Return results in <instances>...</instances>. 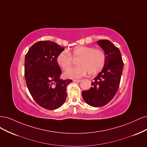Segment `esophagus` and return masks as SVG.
I'll list each match as a JSON object with an SVG mask.
<instances>
[{
	"label": "esophagus",
	"instance_id": "obj_1",
	"mask_svg": "<svg viewBox=\"0 0 147 147\" xmlns=\"http://www.w3.org/2000/svg\"><path fill=\"white\" fill-rule=\"evenodd\" d=\"M73 82H80V79H73Z\"/></svg>",
	"mask_w": 147,
	"mask_h": 147
}]
</instances>
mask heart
<instances>
[{"label": "heart", "mask_w": 147, "mask_h": 147, "mask_svg": "<svg viewBox=\"0 0 147 147\" xmlns=\"http://www.w3.org/2000/svg\"><path fill=\"white\" fill-rule=\"evenodd\" d=\"M78 66L69 68L65 73L68 78H79L86 75H94L102 69L106 62V55L99 49L86 46H78L72 50L63 51L57 57V62L63 69L69 68L72 65L73 59H78Z\"/></svg>", "instance_id": "1"}]
</instances>
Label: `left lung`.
I'll return each mask as SVG.
<instances>
[{
    "label": "left lung",
    "mask_w": 147,
    "mask_h": 147,
    "mask_svg": "<svg viewBox=\"0 0 147 147\" xmlns=\"http://www.w3.org/2000/svg\"><path fill=\"white\" fill-rule=\"evenodd\" d=\"M97 42L105 51L106 62L101 71L92 80V87L82 92L84 101L88 105L96 107L107 105L115 96L123 68L119 49L107 40Z\"/></svg>",
    "instance_id": "8db88e82"
}]
</instances>
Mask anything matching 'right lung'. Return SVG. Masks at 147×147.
Instances as JSON below:
<instances>
[{
    "mask_svg": "<svg viewBox=\"0 0 147 147\" xmlns=\"http://www.w3.org/2000/svg\"><path fill=\"white\" fill-rule=\"evenodd\" d=\"M64 50L51 41L32 45L25 57L24 76L29 91L35 102L46 109L62 106L67 96L66 88L71 79H60L61 71L57 57Z\"/></svg>",
    "mask_w": 147,
    "mask_h": 147,
    "instance_id": "right-lung-1",
    "label": "right lung"
}]
</instances>
